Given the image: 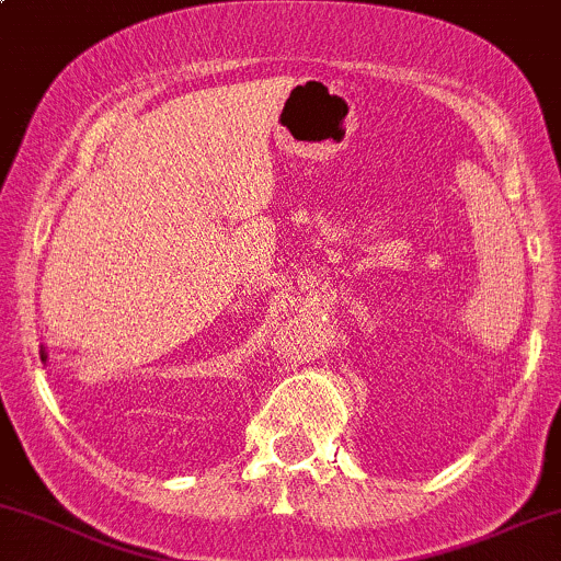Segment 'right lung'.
Here are the masks:
<instances>
[{
    "label": "right lung",
    "instance_id": "1",
    "mask_svg": "<svg viewBox=\"0 0 561 561\" xmlns=\"http://www.w3.org/2000/svg\"><path fill=\"white\" fill-rule=\"evenodd\" d=\"M47 359V354H45V351H42V362H45Z\"/></svg>",
    "mask_w": 561,
    "mask_h": 561
}]
</instances>
